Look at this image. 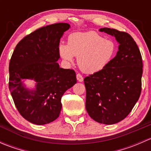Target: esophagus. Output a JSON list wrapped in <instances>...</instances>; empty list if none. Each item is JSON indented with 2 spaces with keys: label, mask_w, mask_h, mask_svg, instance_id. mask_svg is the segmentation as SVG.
<instances>
[{
  "label": "esophagus",
  "mask_w": 151,
  "mask_h": 151,
  "mask_svg": "<svg viewBox=\"0 0 151 151\" xmlns=\"http://www.w3.org/2000/svg\"><path fill=\"white\" fill-rule=\"evenodd\" d=\"M77 80H78V82H83V76H82L80 74H77Z\"/></svg>",
  "instance_id": "esophagus-1"
}]
</instances>
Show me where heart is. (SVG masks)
<instances>
[{"mask_svg": "<svg viewBox=\"0 0 151 151\" xmlns=\"http://www.w3.org/2000/svg\"><path fill=\"white\" fill-rule=\"evenodd\" d=\"M58 52L67 63H71L74 56L77 57L80 69L86 74H94L112 61L116 54V45L96 32L74 33L68 36V45H59Z\"/></svg>", "mask_w": 151, "mask_h": 151, "instance_id": "b5f03b06", "label": "heart"}]
</instances>
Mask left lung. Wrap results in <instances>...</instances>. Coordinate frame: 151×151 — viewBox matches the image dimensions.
I'll use <instances>...</instances> for the list:
<instances>
[{"label":"left lung","mask_w":151,"mask_h":151,"mask_svg":"<svg viewBox=\"0 0 151 151\" xmlns=\"http://www.w3.org/2000/svg\"><path fill=\"white\" fill-rule=\"evenodd\" d=\"M99 31L115 36L119 47L106 68L84 79L85 107L94 121L111 125L124 119L139 99L142 60L138 46L129 33L108 28Z\"/></svg>","instance_id":"obj_1"}]
</instances>
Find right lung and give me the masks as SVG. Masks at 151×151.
Returning <instances> with one entry per match:
<instances>
[{"instance_id":"obj_1","label":"right lung","mask_w":151,"mask_h":151,"mask_svg":"<svg viewBox=\"0 0 151 151\" xmlns=\"http://www.w3.org/2000/svg\"><path fill=\"white\" fill-rule=\"evenodd\" d=\"M68 23L37 29L17 45L9 62V91L21 115L29 122L44 125L57 119L63 93L77 83L73 69L60 68L58 46ZM24 78L34 79L36 88H25Z\"/></svg>"}]
</instances>
